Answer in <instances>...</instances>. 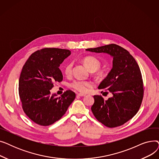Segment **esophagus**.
Segmentation results:
<instances>
[{
    "instance_id": "esophagus-1",
    "label": "esophagus",
    "mask_w": 159,
    "mask_h": 159,
    "mask_svg": "<svg viewBox=\"0 0 159 159\" xmlns=\"http://www.w3.org/2000/svg\"><path fill=\"white\" fill-rule=\"evenodd\" d=\"M86 95L85 94H83V93H78L77 96L79 97H84Z\"/></svg>"
}]
</instances>
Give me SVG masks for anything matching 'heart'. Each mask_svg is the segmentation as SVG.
I'll list each match as a JSON object with an SVG mask.
<instances>
[{
    "instance_id": "1",
    "label": "heart",
    "mask_w": 159,
    "mask_h": 159,
    "mask_svg": "<svg viewBox=\"0 0 159 159\" xmlns=\"http://www.w3.org/2000/svg\"><path fill=\"white\" fill-rule=\"evenodd\" d=\"M84 64L91 71H96L98 70L101 66V62L97 58L93 56H88L83 59ZM73 63L71 62L66 64L64 68V72L66 76H70L72 73ZM101 74V72H98ZM70 87L81 93H86L89 88H92L93 84L92 82L89 80H74L70 83Z\"/></svg>"
}]
</instances>
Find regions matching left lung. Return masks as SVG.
<instances>
[{
    "label": "left lung",
    "mask_w": 159,
    "mask_h": 159,
    "mask_svg": "<svg viewBox=\"0 0 159 159\" xmlns=\"http://www.w3.org/2000/svg\"><path fill=\"white\" fill-rule=\"evenodd\" d=\"M86 50L113 57V68L98 88L109 90L113 97L105 101L101 95H94L91 111L108 128L122 126L137 114L143 101L144 86L139 66L126 49L115 44Z\"/></svg>",
    "instance_id": "8db88e82"
}]
</instances>
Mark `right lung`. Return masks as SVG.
Wrapping results in <instances>:
<instances>
[{"instance_id": "obj_1", "label": "right lung", "mask_w": 159, "mask_h": 159, "mask_svg": "<svg viewBox=\"0 0 159 159\" xmlns=\"http://www.w3.org/2000/svg\"><path fill=\"white\" fill-rule=\"evenodd\" d=\"M71 54L68 49L45 48L32 53L22 69L19 94L24 112L40 126L61 119L76 95L67 90L61 97L52 95L55 82L62 80L60 64Z\"/></svg>"}]
</instances>
